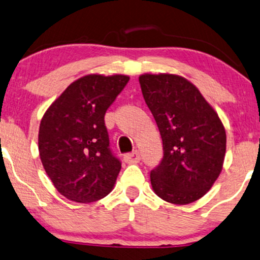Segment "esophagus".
Masks as SVG:
<instances>
[{
	"instance_id": "34e87169",
	"label": "esophagus",
	"mask_w": 260,
	"mask_h": 260,
	"mask_svg": "<svg viewBox=\"0 0 260 260\" xmlns=\"http://www.w3.org/2000/svg\"><path fill=\"white\" fill-rule=\"evenodd\" d=\"M123 160L126 163H138L140 160V154H139V151H134L132 153H128L126 156L123 157Z\"/></svg>"
}]
</instances>
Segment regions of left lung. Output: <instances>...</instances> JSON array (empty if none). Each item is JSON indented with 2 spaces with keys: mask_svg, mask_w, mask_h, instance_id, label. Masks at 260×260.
Here are the masks:
<instances>
[{
  "mask_svg": "<svg viewBox=\"0 0 260 260\" xmlns=\"http://www.w3.org/2000/svg\"><path fill=\"white\" fill-rule=\"evenodd\" d=\"M139 83L163 141V158L150 175L153 192L176 205L196 202L222 172L224 126L198 88L181 75L146 73Z\"/></svg>",
  "mask_w": 260,
  "mask_h": 260,
  "instance_id": "obj_1",
  "label": "left lung"
}]
</instances>
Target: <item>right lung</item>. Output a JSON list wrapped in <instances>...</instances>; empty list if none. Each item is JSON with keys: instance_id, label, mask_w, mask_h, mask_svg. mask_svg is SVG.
<instances>
[{"instance_id": "add662e5", "label": "right lung", "mask_w": 260, "mask_h": 260, "mask_svg": "<svg viewBox=\"0 0 260 260\" xmlns=\"http://www.w3.org/2000/svg\"><path fill=\"white\" fill-rule=\"evenodd\" d=\"M128 75L79 78L43 115L38 150L45 173L67 199L92 203L109 194L121 170L109 149L104 115Z\"/></svg>"}]
</instances>
